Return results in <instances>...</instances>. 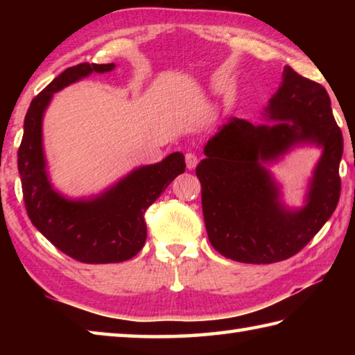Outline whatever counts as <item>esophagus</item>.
Instances as JSON below:
<instances>
[{
    "label": "esophagus",
    "instance_id": "esophagus-1",
    "mask_svg": "<svg viewBox=\"0 0 355 355\" xmlns=\"http://www.w3.org/2000/svg\"><path fill=\"white\" fill-rule=\"evenodd\" d=\"M184 161H186V167H188V169L191 171V169H194L197 163H199V158H197L196 153L188 152L184 155Z\"/></svg>",
    "mask_w": 355,
    "mask_h": 355
}]
</instances>
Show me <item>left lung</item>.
Wrapping results in <instances>:
<instances>
[{
  "instance_id": "1",
  "label": "left lung",
  "mask_w": 355,
  "mask_h": 355,
  "mask_svg": "<svg viewBox=\"0 0 355 355\" xmlns=\"http://www.w3.org/2000/svg\"><path fill=\"white\" fill-rule=\"evenodd\" d=\"M266 112L277 120L272 127L230 119L208 141L196 169L209 243L225 258L252 264L277 263L302 250L335 211L341 191L343 135L326 89L286 65ZM297 141H318L324 152L308 207L290 214L257 159Z\"/></svg>"
}]
</instances>
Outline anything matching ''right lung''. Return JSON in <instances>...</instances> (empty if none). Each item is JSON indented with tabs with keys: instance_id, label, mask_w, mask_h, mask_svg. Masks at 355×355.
I'll use <instances>...</instances> for the list:
<instances>
[{
	"instance_id": "obj_1",
	"label": "right lung",
	"mask_w": 355,
	"mask_h": 355,
	"mask_svg": "<svg viewBox=\"0 0 355 355\" xmlns=\"http://www.w3.org/2000/svg\"><path fill=\"white\" fill-rule=\"evenodd\" d=\"M114 64L81 62L64 70L33 98L19 147L23 200L33 225L65 255L89 264L133 258L147 239V208L184 172V156L172 153L158 164L130 173L98 199L70 202L51 189L42 152V116L53 94L92 71H110Z\"/></svg>"
}]
</instances>
